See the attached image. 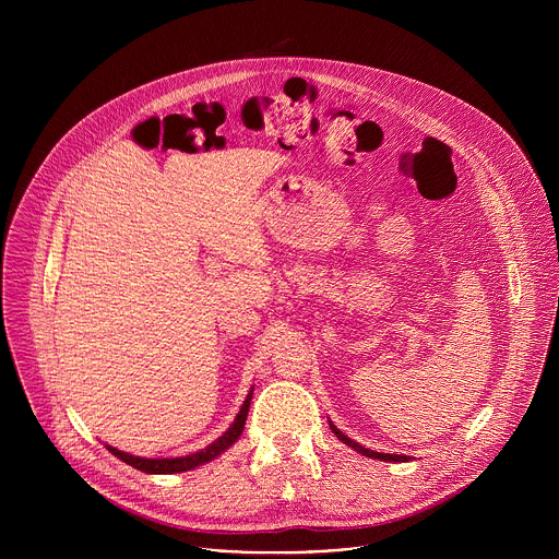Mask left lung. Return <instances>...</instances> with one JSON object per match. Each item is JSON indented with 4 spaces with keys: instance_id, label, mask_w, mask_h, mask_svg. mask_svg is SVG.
<instances>
[{
    "instance_id": "1",
    "label": "left lung",
    "mask_w": 559,
    "mask_h": 559,
    "mask_svg": "<svg viewBox=\"0 0 559 559\" xmlns=\"http://www.w3.org/2000/svg\"><path fill=\"white\" fill-rule=\"evenodd\" d=\"M330 429L336 433V438L341 440V442H345L347 447H352L354 451H358V453H362V455H367V457H373V460H382V462H409L412 457L409 455H401V453H380V451H371V449H367V447H362V444H358L356 440H352V438H347L332 420H330Z\"/></svg>"
}]
</instances>
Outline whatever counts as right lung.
<instances>
[{"mask_svg":"<svg viewBox=\"0 0 559 559\" xmlns=\"http://www.w3.org/2000/svg\"><path fill=\"white\" fill-rule=\"evenodd\" d=\"M252 393H254V386L250 389L248 397L243 401V407L241 412L236 414L234 423L229 425V429L216 438L212 444H207L205 449L197 451V453H190V455H181V457H139V455H130L126 451H119L110 444H106V449L117 455L119 460H123L126 464L143 471V473H158V475H166V473H183V471H190V468H197L205 462H212L214 457H218L223 451H227L238 438H241L243 433V427H246V420H248V412H250V403H252Z\"/></svg>","mask_w":559,"mask_h":559,"instance_id":"add662e5","label":"right lung"}]
</instances>
